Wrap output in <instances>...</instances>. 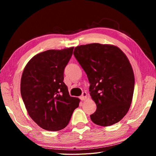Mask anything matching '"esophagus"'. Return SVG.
<instances>
[{
	"instance_id": "34e87169",
	"label": "esophagus",
	"mask_w": 156,
	"mask_h": 156,
	"mask_svg": "<svg viewBox=\"0 0 156 156\" xmlns=\"http://www.w3.org/2000/svg\"><path fill=\"white\" fill-rule=\"evenodd\" d=\"M87 97V93L85 91H84V92H83V94H82L80 98L81 100H86Z\"/></svg>"
}]
</instances>
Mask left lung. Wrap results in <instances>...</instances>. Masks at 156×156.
Instances as JSON below:
<instances>
[{
    "label": "left lung",
    "instance_id": "left-lung-1",
    "mask_svg": "<svg viewBox=\"0 0 156 156\" xmlns=\"http://www.w3.org/2000/svg\"><path fill=\"white\" fill-rule=\"evenodd\" d=\"M73 55L87 76L97 106L92 122L103 126L119 122L130 107L135 84L127 57L116 46L99 43L76 47Z\"/></svg>",
    "mask_w": 156,
    "mask_h": 156
}]
</instances>
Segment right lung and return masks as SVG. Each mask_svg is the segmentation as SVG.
<instances>
[{
  "label": "right lung",
  "instance_id": "right-lung-1",
  "mask_svg": "<svg viewBox=\"0 0 156 156\" xmlns=\"http://www.w3.org/2000/svg\"><path fill=\"white\" fill-rule=\"evenodd\" d=\"M73 47L50 49L34 56L23 70L20 93L28 114L47 131L67 126L80 100L71 97L64 83V70Z\"/></svg>",
  "mask_w": 156,
  "mask_h": 156
}]
</instances>
